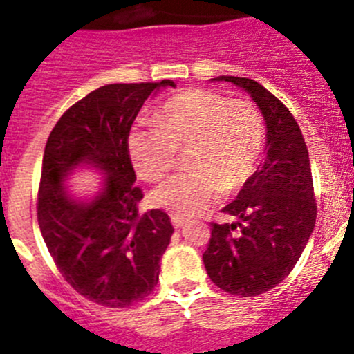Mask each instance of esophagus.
Here are the masks:
<instances>
[{
	"mask_svg": "<svg viewBox=\"0 0 354 354\" xmlns=\"http://www.w3.org/2000/svg\"><path fill=\"white\" fill-rule=\"evenodd\" d=\"M171 225H174V228H183L186 225V220L180 216H171Z\"/></svg>",
	"mask_w": 354,
	"mask_h": 354,
	"instance_id": "obj_1",
	"label": "esophagus"
}]
</instances>
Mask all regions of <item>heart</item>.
Listing matches in <instances>:
<instances>
[{
	"label": "heart",
	"mask_w": 354,
	"mask_h": 354,
	"mask_svg": "<svg viewBox=\"0 0 354 354\" xmlns=\"http://www.w3.org/2000/svg\"><path fill=\"white\" fill-rule=\"evenodd\" d=\"M266 126L250 99L209 88H189L170 97L156 113V126L136 127L127 152L136 174L159 183L174 170L177 150H186L189 171L175 175L152 193V204L193 216L205 211L225 192L245 186L261 165Z\"/></svg>",
	"instance_id": "1"
}]
</instances>
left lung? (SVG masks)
I'll use <instances>...</instances> for the list:
<instances>
[{"label": "left lung", "instance_id": "left-lung-1", "mask_svg": "<svg viewBox=\"0 0 354 354\" xmlns=\"http://www.w3.org/2000/svg\"><path fill=\"white\" fill-rule=\"evenodd\" d=\"M246 90L264 115L266 156L237 198L221 211L234 223H211L204 252L209 278L225 292L259 296L292 271L315 227L310 159L298 122L282 101L248 77L218 76Z\"/></svg>", "mask_w": 354, "mask_h": 354}]
</instances>
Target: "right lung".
Here are the masks:
<instances>
[{"mask_svg": "<svg viewBox=\"0 0 354 354\" xmlns=\"http://www.w3.org/2000/svg\"><path fill=\"white\" fill-rule=\"evenodd\" d=\"M159 83L106 84L60 117L42 159L37 218L56 268L71 287L97 305L124 308L149 296L174 227L161 209L138 212L143 192L127 152V136ZM80 164L99 167L105 187L93 201L70 198L61 184Z\"/></svg>", "mask_w": 354, "mask_h": 354, "instance_id": "right-lung-1", "label": "right lung"}]
</instances>
